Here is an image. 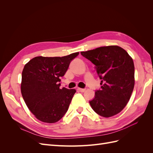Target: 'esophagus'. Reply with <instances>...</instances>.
<instances>
[{"instance_id":"34e87169","label":"esophagus","mask_w":153,"mask_h":153,"mask_svg":"<svg viewBox=\"0 0 153 153\" xmlns=\"http://www.w3.org/2000/svg\"><path fill=\"white\" fill-rule=\"evenodd\" d=\"M78 91H79L80 92H85V89H82V88H78Z\"/></svg>"}]
</instances>
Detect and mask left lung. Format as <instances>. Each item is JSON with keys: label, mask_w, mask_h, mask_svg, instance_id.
Returning a JSON list of instances; mask_svg holds the SVG:
<instances>
[{"label": "left lung", "mask_w": 153, "mask_h": 153, "mask_svg": "<svg viewBox=\"0 0 153 153\" xmlns=\"http://www.w3.org/2000/svg\"><path fill=\"white\" fill-rule=\"evenodd\" d=\"M80 53L96 66L101 89L89 101L96 113L110 117L121 112L135 85V66L126 50L116 45L101 47Z\"/></svg>", "instance_id": "1"}]
</instances>
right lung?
I'll list each match as a JSON object with an SVG mask.
<instances>
[{"mask_svg": "<svg viewBox=\"0 0 153 153\" xmlns=\"http://www.w3.org/2000/svg\"><path fill=\"white\" fill-rule=\"evenodd\" d=\"M78 53L62 57H36L25 65L22 74V95L27 107L39 121L55 123L66 113L76 90L60 89V77L64 75Z\"/></svg>", "mask_w": 153, "mask_h": 153, "instance_id": "1", "label": "right lung"}]
</instances>
